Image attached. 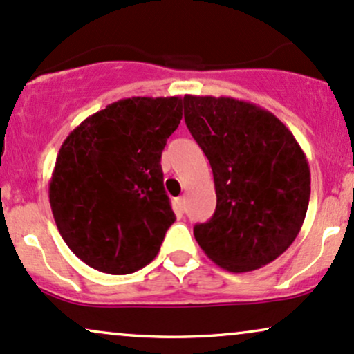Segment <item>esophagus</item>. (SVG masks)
<instances>
[{"mask_svg": "<svg viewBox=\"0 0 354 354\" xmlns=\"http://www.w3.org/2000/svg\"><path fill=\"white\" fill-rule=\"evenodd\" d=\"M176 209L180 211V213H185V211H186V198L185 196L178 198V200H176Z\"/></svg>", "mask_w": 354, "mask_h": 354, "instance_id": "esophagus-1", "label": "esophagus"}]
</instances>
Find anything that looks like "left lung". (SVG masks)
Listing matches in <instances>:
<instances>
[{"mask_svg": "<svg viewBox=\"0 0 354 354\" xmlns=\"http://www.w3.org/2000/svg\"><path fill=\"white\" fill-rule=\"evenodd\" d=\"M183 101L216 191L214 214L193 230L198 245L230 273L274 261L298 236L310 203L301 146L273 113L253 103L191 95Z\"/></svg>", "mask_w": 354, "mask_h": 354, "instance_id": "left-lung-1", "label": "left lung"}]
</instances>
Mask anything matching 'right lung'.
<instances>
[{"mask_svg":"<svg viewBox=\"0 0 354 354\" xmlns=\"http://www.w3.org/2000/svg\"><path fill=\"white\" fill-rule=\"evenodd\" d=\"M183 118V98L133 96L88 116L61 145L50 205L61 238L108 274L151 263L174 213L161 153Z\"/></svg>","mask_w":354,"mask_h":354,"instance_id":"1","label":"right lung"}]
</instances>
